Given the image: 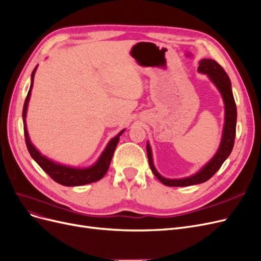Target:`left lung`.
Returning <instances> with one entry per match:
<instances>
[{"label":"left lung","mask_w":261,"mask_h":261,"mask_svg":"<svg viewBox=\"0 0 261 261\" xmlns=\"http://www.w3.org/2000/svg\"><path fill=\"white\" fill-rule=\"evenodd\" d=\"M198 72L207 74L209 80L212 81L215 87L220 92L224 103V124L222 130V137L219 148L217 153L210 161L200 168V170L196 173L192 174L187 178L181 179H168L159 173L154 166L152 148H150L149 143H146V150L149 167L156 178L161 181L165 186L168 187H189L195 186V184L204 183L209 180L212 176L219 170L221 165L228 158L233 149L235 132H237V105L232 93V86L229 79V75L226 74L222 67L214 60L204 58L199 62Z\"/></svg>","instance_id":"1"}]
</instances>
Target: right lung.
I'll return each mask as SVG.
<instances>
[{"instance_id":"right-lung-1","label":"right lung","mask_w":261,"mask_h":261,"mask_svg":"<svg viewBox=\"0 0 261 261\" xmlns=\"http://www.w3.org/2000/svg\"><path fill=\"white\" fill-rule=\"evenodd\" d=\"M37 67L33 69L31 73V85L30 89L28 91V94L24 100L23 109H22V121H23V132H24V140H26V145L29 150L31 157L35 159L36 163L43 169L51 178L57 182L62 184L65 187H80L85 186V184H89L92 182H96L100 180L103 176L106 174L109 165H111V161L113 158L115 148L118 144L120 136L124 132V129L121 130L115 138H113L111 141L108 142L105 149L100 154L97 161L89 167L86 168H77V167H71V166H66L53 162L52 159L45 157L42 155L39 150L36 148V146L32 144L29 133L27 130V123H26V117H27V109L29 99L31 95V90L33 86V78H35V73L37 70Z\"/></svg>"}]
</instances>
